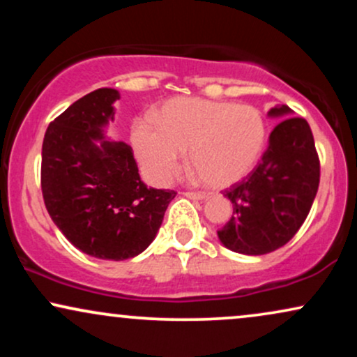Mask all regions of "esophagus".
<instances>
[{"label":"esophagus","mask_w":357,"mask_h":357,"mask_svg":"<svg viewBox=\"0 0 357 357\" xmlns=\"http://www.w3.org/2000/svg\"><path fill=\"white\" fill-rule=\"evenodd\" d=\"M184 196H188V198H191V199H206L208 198L206 192H202V191H186L184 192Z\"/></svg>","instance_id":"34e87169"}]
</instances>
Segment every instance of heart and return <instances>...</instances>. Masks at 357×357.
Instances as JSON below:
<instances>
[{
  "label": "heart",
  "instance_id": "b5f03b06",
  "mask_svg": "<svg viewBox=\"0 0 357 357\" xmlns=\"http://www.w3.org/2000/svg\"><path fill=\"white\" fill-rule=\"evenodd\" d=\"M154 122H134L132 144L147 174L159 183L178 173L188 151V169L198 181L227 188L257 166L267 141V119L248 104L178 97L155 112Z\"/></svg>",
  "mask_w": 357,
  "mask_h": 357
}]
</instances>
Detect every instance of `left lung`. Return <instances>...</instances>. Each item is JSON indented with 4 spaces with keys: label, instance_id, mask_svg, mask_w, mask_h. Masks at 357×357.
Returning <instances> with one entry per match:
<instances>
[{
    "label": "left lung",
    "instance_id": "8db88e82",
    "mask_svg": "<svg viewBox=\"0 0 357 357\" xmlns=\"http://www.w3.org/2000/svg\"><path fill=\"white\" fill-rule=\"evenodd\" d=\"M280 105L270 116H290ZM321 181V161L310 126L287 117L270 134L268 147L255 169L225 190L233 203L230 221L218 230L221 243L243 255L275 252L302 227Z\"/></svg>",
    "mask_w": 357,
    "mask_h": 357
}]
</instances>
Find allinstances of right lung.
<instances>
[{"label": "right lung", "mask_w": 357, "mask_h": 357, "mask_svg": "<svg viewBox=\"0 0 357 357\" xmlns=\"http://www.w3.org/2000/svg\"><path fill=\"white\" fill-rule=\"evenodd\" d=\"M117 99V90L99 89L73 102L50 122L42 147V192L53 223L73 247L116 261L149 247L178 195L147 188L132 147L102 139Z\"/></svg>", "instance_id": "1"}]
</instances>
